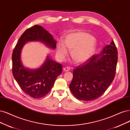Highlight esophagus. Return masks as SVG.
Masks as SVG:
<instances>
[{
	"instance_id": "obj_1",
	"label": "esophagus",
	"mask_w": 130,
	"mask_h": 130,
	"mask_svg": "<svg viewBox=\"0 0 130 130\" xmlns=\"http://www.w3.org/2000/svg\"><path fill=\"white\" fill-rule=\"evenodd\" d=\"M70 70V68H69V67H65V68H64L63 69V71L64 72H68V71H69Z\"/></svg>"
}]
</instances>
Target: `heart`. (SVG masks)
Here are the masks:
<instances>
[{
	"label": "heart",
	"instance_id": "obj_1",
	"mask_svg": "<svg viewBox=\"0 0 130 130\" xmlns=\"http://www.w3.org/2000/svg\"><path fill=\"white\" fill-rule=\"evenodd\" d=\"M97 40L94 35L83 30H78L67 35L63 43L59 42L57 45L56 55L58 59L64 60L71 51L72 60L76 64L88 60L94 54Z\"/></svg>",
	"mask_w": 130,
	"mask_h": 130
}]
</instances>
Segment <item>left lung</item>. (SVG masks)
I'll return each instance as SVG.
<instances>
[{
	"mask_svg": "<svg viewBox=\"0 0 130 130\" xmlns=\"http://www.w3.org/2000/svg\"><path fill=\"white\" fill-rule=\"evenodd\" d=\"M117 55L116 47L112 41L100 54L92 56L74 69L69 87L75 98L90 101L105 92L115 78Z\"/></svg>",
	"mask_w": 130,
	"mask_h": 130,
	"instance_id": "8db88e82",
	"label": "left lung"
}]
</instances>
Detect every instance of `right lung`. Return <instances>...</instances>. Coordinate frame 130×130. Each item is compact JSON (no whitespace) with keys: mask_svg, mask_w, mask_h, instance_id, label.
<instances>
[{"mask_svg":"<svg viewBox=\"0 0 130 130\" xmlns=\"http://www.w3.org/2000/svg\"><path fill=\"white\" fill-rule=\"evenodd\" d=\"M37 41L54 50L56 41L51 34L41 26L28 29L21 36L12 54L13 75L21 89L30 97L40 99L49 93L57 76L62 70L60 63L53 60L48 54L40 68L31 69L25 66L21 60V52L27 42Z\"/></svg>","mask_w":130,"mask_h":130,"instance_id":"right-lung-1","label":"right lung"}]
</instances>
